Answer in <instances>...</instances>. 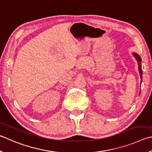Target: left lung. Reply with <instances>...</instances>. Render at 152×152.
<instances>
[{"instance_id":"8db88e82","label":"left lung","mask_w":152,"mask_h":152,"mask_svg":"<svg viewBox=\"0 0 152 152\" xmlns=\"http://www.w3.org/2000/svg\"><path fill=\"white\" fill-rule=\"evenodd\" d=\"M133 54V56H134L135 58L136 59L137 63H138V70H139V72H140V78H141V84H142V64H141V62H142V58L141 57H140L138 54L136 52H133L132 53Z\"/></svg>"}]
</instances>
